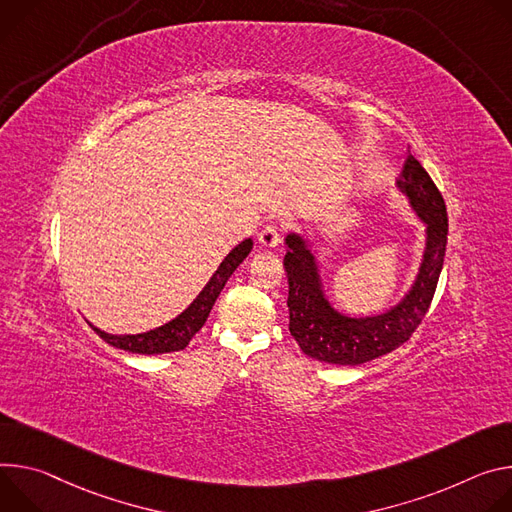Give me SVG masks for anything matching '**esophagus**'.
<instances>
[{"mask_svg":"<svg viewBox=\"0 0 512 512\" xmlns=\"http://www.w3.org/2000/svg\"><path fill=\"white\" fill-rule=\"evenodd\" d=\"M258 240H260L262 248H276L280 244V240H282V230H280L278 225H266L264 230L260 232Z\"/></svg>","mask_w":512,"mask_h":512,"instance_id":"obj_1","label":"esophagus"}]
</instances>
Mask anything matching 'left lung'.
Wrapping results in <instances>:
<instances>
[{"mask_svg": "<svg viewBox=\"0 0 512 512\" xmlns=\"http://www.w3.org/2000/svg\"><path fill=\"white\" fill-rule=\"evenodd\" d=\"M399 187L427 223V248L411 293L384 315L352 319L333 311L321 293L313 254L299 236L291 234L287 238L289 329L309 358L335 366L370 362L409 342L427 315L447 246L445 201L411 150L407 152Z\"/></svg>", "mask_w": 512, "mask_h": 512, "instance_id": "1", "label": "left lung"}]
</instances>
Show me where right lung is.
<instances>
[{"mask_svg":"<svg viewBox=\"0 0 512 512\" xmlns=\"http://www.w3.org/2000/svg\"><path fill=\"white\" fill-rule=\"evenodd\" d=\"M250 250H252V240H244L240 246H236L230 254H227L225 260L215 270V274L211 276V280L205 285V289L199 293V297L189 305L187 311H183L170 323L138 335H109L93 327L95 333L109 346L132 352V354H168V352L185 350L193 339V335L207 321L211 307L215 305L221 289L225 287L227 278L234 274V270L242 264V260L250 254Z\"/></svg>","mask_w":512,"mask_h":512,"instance_id":"1","label":"right lung"}]
</instances>
